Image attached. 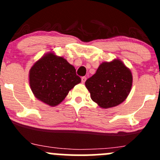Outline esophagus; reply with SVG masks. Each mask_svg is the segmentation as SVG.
<instances>
[{
    "label": "esophagus",
    "instance_id": "1",
    "mask_svg": "<svg viewBox=\"0 0 160 160\" xmlns=\"http://www.w3.org/2000/svg\"><path fill=\"white\" fill-rule=\"evenodd\" d=\"M86 80H87V77H81V81H82V83H85Z\"/></svg>",
    "mask_w": 160,
    "mask_h": 160
}]
</instances>
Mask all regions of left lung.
<instances>
[{
	"label": "left lung",
	"instance_id": "left-lung-1",
	"mask_svg": "<svg viewBox=\"0 0 160 160\" xmlns=\"http://www.w3.org/2000/svg\"><path fill=\"white\" fill-rule=\"evenodd\" d=\"M130 70L120 60L100 65L94 75L85 82L92 100L102 108L119 105L127 99L132 87Z\"/></svg>",
	"mask_w": 160,
	"mask_h": 160
}]
</instances>
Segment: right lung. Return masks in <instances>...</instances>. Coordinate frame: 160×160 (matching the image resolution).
Returning <instances> with one entry per match:
<instances>
[{"instance_id":"add662e5","label":"right lung","mask_w":160,"mask_h":160,"mask_svg":"<svg viewBox=\"0 0 160 160\" xmlns=\"http://www.w3.org/2000/svg\"><path fill=\"white\" fill-rule=\"evenodd\" d=\"M29 79L35 97L51 107L60 103L69 91L81 82L74 67L53 53L34 63L30 70Z\"/></svg>"}]
</instances>
